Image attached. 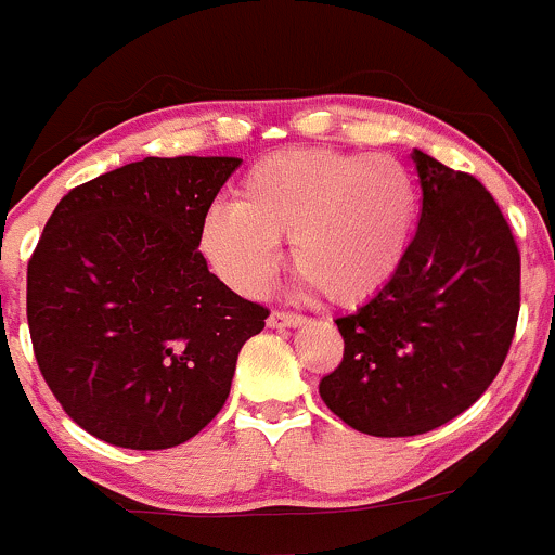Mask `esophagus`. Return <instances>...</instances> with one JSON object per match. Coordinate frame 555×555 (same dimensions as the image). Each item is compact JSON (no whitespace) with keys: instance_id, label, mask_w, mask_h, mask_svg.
<instances>
[{"instance_id":"1","label":"esophagus","mask_w":555,"mask_h":555,"mask_svg":"<svg viewBox=\"0 0 555 555\" xmlns=\"http://www.w3.org/2000/svg\"><path fill=\"white\" fill-rule=\"evenodd\" d=\"M305 320L307 318L294 315V312H270L267 325H270V328H296V325H301Z\"/></svg>"}]
</instances>
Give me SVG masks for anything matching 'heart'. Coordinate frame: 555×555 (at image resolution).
Here are the masks:
<instances>
[{
	"instance_id": "heart-1",
	"label": "heart",
	"mask_w": 555,
	"mask_h": 555,
	"mask_svg": "<svg viewBox=\"0 0 555 555\" xmlns=\"http://www.w3.org/2000/svg\"><path fill=\"white\" fill-rule=\"evenodd\" d=\"M416 224L409 168L387 154L288 150L250 165L235 205L205 210L197 250L227 285L261 294L291 237V264L334 305H361L398 275Z\"/></svg>"
}]
</instances>
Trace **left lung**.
<instances>
[{
    "mask_svg": "<svg viewBox=\"0 0 555 555\" xmlns=\"http://www.w3.org/2000/svg\"><path fill=\"white\" fill-rule=\"evenodd\" d=\"M422 214L398 275L336 318L345 358L323 403L365 436L436 430L494 382L516 334L521 256L500 205L470 173L414 150Z\"/></svg>",
    "mask_w": 555,
    "mask_h": 555,
    "instance_id": "obj_1",
    "label": "left lung"
}]
</instances>
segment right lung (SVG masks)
Segmentation results:
<instances>
[{"label": "right lung", "instance_id": "obj_1", "mask_svg": "<svg viewBox=\"0 0 555 555\" xmlns=\"http://www.w3.org/2000/svg\"><path fill=\"white\" fill-rule=\"evenodd\" d=\"M240 157H144L55 205L28 261L44 382L82 430L157 451L197 436L270 312L227 288L197 230Z\"/></svg>", "mask_w": 555, "mask_h": 555}]
</instances>
